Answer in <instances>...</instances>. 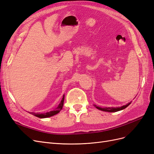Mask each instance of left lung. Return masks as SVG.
Listing matches in <instances>:
<instances>
[{
  "mask_svg": "<svg viewBox=\"0 0 154 154\" xmlns=\"http://www.w3.org/2000/svg\"><path fill=\"white\" fill-rule=\"evenodd\" d=\"M130 104V103L127 104L126 105L120 106V107H105V108H101V107L97 106L96 105H94V106L96 107V109L101 110L105 111V112H118V111L122 110L125 109L126 107H127Z\"/></svg>",
  "mask_w": 154,
  "mask_h": 154,
  "instance_id": "1",
  "label": "left lung"
}]
</instances>
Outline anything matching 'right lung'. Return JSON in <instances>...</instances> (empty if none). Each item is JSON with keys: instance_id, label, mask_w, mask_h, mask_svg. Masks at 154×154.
<instances>
[{"instance_id": "right-lung-1", "label": "right lung", "mask_w": 154, "mask_h": 154, "mask_svg": "<svg viewBox=\"0 0 154 154\" xmlns=\"http://www.w3.org/2000/svg\"><path fill=\"white\" fill-rule=\"evenodd\" d=\"M63 102H64V95H63V97H62V100L61 102H60V103L58 105V107H57V108H56L54 110L48 112H46V113H43V114H42V113H36V114L34 112H31V114L36 116V117H38L39 118H45L51 117V116H53L55 114H58V112H60V111L62 109V107L63 105Z\"/></svg>"}]
</instances>
